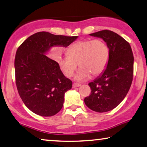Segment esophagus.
<instances>
[{
	"label": "esophagus",
	"instance_id": "34e87169",
	"mask_svg": "<svg viewBox=\"0 0 147 147\" xmlns=\"http://www.w3.org/2000/svg\"><path fill=\"white\" fill-rule=\"evenodd\" d=\"M81 84H78V83H74L73 84V88H76V87H79V86H80Z\"/></svg>",
	"mask_w": 147,
	"mask_h": 147
}]
</instances>
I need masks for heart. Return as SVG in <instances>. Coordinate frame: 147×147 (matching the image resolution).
I'll return each mask as SVG.
<instances>
[{
  "instance_id": "1",
  "label": "heart",
  "mask_w": 147,
  "mask_h": 147,
  "mask_svg": "<svg viewBox=\"0 0 147 147\" xmlns=\"http://www.w3.org/2000/svg\"><path fill=\"white\" fill-rule=\"evenodd\" d=\"M109 59V49L101 39L82 40L69 46L67 54L57 60L63 74L71 77L78 66L80 67L74 76L75 80L81 82L92 76H96L106 69Z\"/></svg>"
}]
</instances>
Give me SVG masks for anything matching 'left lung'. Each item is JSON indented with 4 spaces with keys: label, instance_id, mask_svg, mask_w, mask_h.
<instances>
[{
    "label": "left lung",
    "instance_id": "1",
    "mask_svg": "<svg viewBox=\"0 0 147 147\" xmlns=\"http://www.w3.org/2000/svg\"><path fill=\"white\" fill-rule=\"evenodd\" d=\"M90 35L105 42L109 59L105 71L88 84L92 91L84 103L91 110L105 113L117 107L126 96L133 80L134 58L129 44L116 32L103 30Z\"/></svg>",
    "mask_w": 147,
    "mask_h": 147
}]
</instances>
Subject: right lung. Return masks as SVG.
<instances>
[{"label": "right lung", "instance_id": "add662e5", "mask_svg": "<svg viewBox=\"0 0 147 147\" xmlns=\"http://www.w3.org/2000/svg\"><path fill=\"white\" fill-rule=\"evenodd\" d=\"M77 38L38 32L18 48L14 61L16 83L23 102L32 113L52 116L62 109L65 92L73 83L64 76L57 62L46 55L52 48H66Z\"/></svg>", "mask_w": 147, "mask_h": 147}]
</instances>
